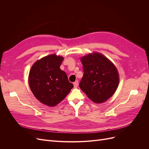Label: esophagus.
<instances>
[{"mask_svg": "<svg viewBox=\"0 0 149 149\" xmlns=\"http://www.w3.org/2000/svg\"><path fill=\"white\" fill-rule=\"evenodd\" d=\"M73 85H74V88H77L78 86V81H76L75 82L73 83Z\"/></svg>", "mask_w": 149, "mask_h": 149, "instance_id": "1", "label": "esophagus"}]
</instances>
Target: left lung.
<instances>
[{"label": "left lung", "instance_id": "obj_1", "mask_svg": "<svg viewBox=\"0 0 149 149\" xmlns=\"http://www.w3.org/2000/svg\"><path fill=\"white\" fill-rule=\"evenodd\" d=\"M83 76L79 88L96 103L107 101L118 87V71L112 63L103 55L94 52L81 58Z\"/></svg>", "mask_w": 149, "mask_h": 149}]
</instances>
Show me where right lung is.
<instances>
[{"instance_id":"1","label":"right lung","mask_w":149,"mask_h":149,"mask_svg":"<svg viewBox=\"0 0 149 149\" xmlns=\"http://www.w3.org/2000/svg\"><path fill=\"white\" fill-rule=\"evenodd\" d=\"M63 57L50 55L36 61L29 73V83L33 95L42 103L55 106L73 88L60 66Z\"/></svg>"}]
</instances>
